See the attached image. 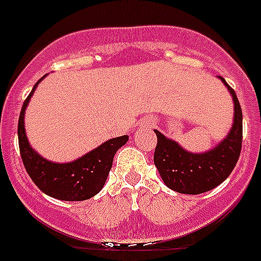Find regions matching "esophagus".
I'll use <instances>...</instances> for the list:
<instances>
[{
    "label": "esophagus",
    "mask_w": 261,
    "mask_h": 261,
    "mask_svg": "<svg viewBox=\"0 0 261 261\" xmlns=\"http://www.w3.org/2000/svg\"><path fill=\"white\" fill-rule=\"evenodd\" d=\"M143 124L145 125V126H151V125H153V120H152V118H145V120L143 121Z\"/></svg>",
    "instance_id": "esophagus-1"
}]
</instances>
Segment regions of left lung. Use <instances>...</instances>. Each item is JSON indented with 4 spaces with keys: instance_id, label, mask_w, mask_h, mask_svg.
<instances>
[{
    "instance_id": "1",
    "label": "left lung",
    "mask_w": 261,
    "mask_h": 261,
    "mask_svg": "<svg viewBox=\"0 0 261 261\" xmlns=\"http://www.w3.org/2000/svg\"><path fill=\"white\" fill-rule=\"evenodd\" d=\"M221 79L233 99V122L221 141L203 152H190L174 139L156 130L153 163L168 189L180 194H202L220 186L236 166L243 140V113L232 87Z\"/></svg>"
}]
</instances>
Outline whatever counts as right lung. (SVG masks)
Listing matches in <instances>:
<instances>
[{
	"label": "right lung",
	"instance_id": "1",
	"mask_svg": "<svg viewBox=\"0 0 261 261\" xmlns=\"http://www.w3.org/2000/svg\"><path fill=\"white\" fill-rule=\"evenodd\" d=\"M47 75L41 76L33 86L18 118V147L22 163L33 183L49 197L60 201H86L101 191L112 168L116 152L126 144L129 137L125 135L109 139L85 155L79 156L78 159L66 163H58L43 158L29 143L24 120L33 93Z\"/></svg>",
	"mask_w": 261,
	"mask_h": 261
}]
</instances>
